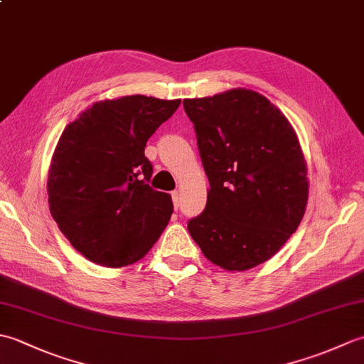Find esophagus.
<instances>
[{"label": "esophagus", "mask_w": 364, "mask_h": 364, "mask_svg": "<svg viewBox=\"0 0 364 364\" xmlns=\"http://www.w3.org/2000/svg\"><path fill=\"white\" fill-rule=\"evenodd\" d=\"M172 200H173V206H175V210H178V208H180V203H181L180 192H178V191H173V192H172Z\"/></svg>", "instance_id": "34e87169"}]
</instances>
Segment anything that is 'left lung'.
Wrapping results in <instances>:
<instances>
[{"mask_svg": "<svg viewBox=\"0 0 364 364\" xmlns=\"http://www.w3.org/2000/svg\"><path fill=\"white\" fill-rule=\"evenodd\" d=\"M210 180L206 208L188 222L205 257L227 270L272 258L304 218L306 162L296 131L258 92L231 89L183 102Z\"/></svg>", "mask_w": 364, "mask_h": 364, "instance_id": "left-lung-1", "label": "left lung"}]
</instances>
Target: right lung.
Masks as SVG:
<instances>
[{"label": "right lung", "instance_id": "1", "mask_svg": "<svg viewBox=\"0 0 364 364\" xmlns=\"http://www.w3.org/2000/svg\"><path fill=\"white\" fill-rule=\"evenodd\" d=\"M180 103L145 95L105 100L59 137L46 183L50 211L92 262L133 264L167 227L172 197L150 188L153 166L144 150Z\"/></svg>", "mask_w": 364, "mask_h": 364}]
</instances>
